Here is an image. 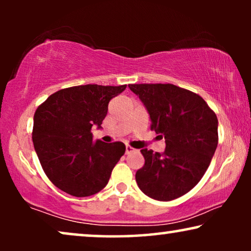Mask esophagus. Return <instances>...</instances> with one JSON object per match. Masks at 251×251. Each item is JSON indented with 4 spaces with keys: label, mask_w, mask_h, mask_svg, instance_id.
Segmentation results:
<instances>
[{
    "label": "esophagus",
    "mask_w": 251,
    "mask_h": 251,
    "mask_svg": "<svg viewBox=\"0 0 251 251\" xmlns=\"http://www.w3.org/2000/svg\"><path fill=\"white\" fill-rule=\"evenodd\" d=\"M133 152H136V150L133 149V147L129 146V145L126 146V154H130V153H133Z\"/></svg>",
    "instance_id": "1"
}]
</instances>
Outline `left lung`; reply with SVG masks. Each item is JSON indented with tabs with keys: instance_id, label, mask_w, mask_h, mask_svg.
Returning a JSON list of instances; mask_svg holds the SVG:
<instances>
[{
	"instance_id": "1",
	"label": "left lung",
	"mask_w": 251,
	"mask_h": 251,
	"mask_svg": "<svg viewBox=\"0 0 251 251\" xmlns=\"http://www.w3.org/2000/svg\"><path fill=\"white\" fill-rule=\"evenodd\" d=\"M149 112L151 130L166 139L163 153L140 150L136 181L143 193L170 201L190 192L207 171L218 144V120L204 99L170 83L129 84Z\"/></svg>"
}]
</instances>
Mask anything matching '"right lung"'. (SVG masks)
<instances>
[{
  "instance_id": "right-lung-1",
  "label": "right lung",
  "mask_w": 251,
  "mask_h": 251,
  "mask_svg": "<svg viewBox=\"0 0 251 251\" xmlns=\"http://www.w3.org/2000/svg\"><path fill=\"white\" fill-rule=\"evenodd\" d=\"M126 84H85L48 97L34 114L32 138L44 174L65 193L83 198L107 185L126 152L121 142L92 143V126L101 128L108 102Z\"/></svg>"
}]
</instances>
